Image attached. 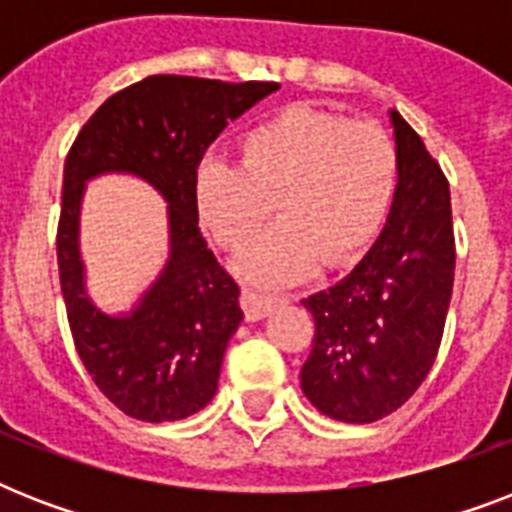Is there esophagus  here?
<instances>
[{
    "label": "esophagus",
    "mask_w": 512,
    "mask_h": 512,
    "mask_svg": "<svg viewBox=\"0 0 512 512\" xmlns=\"http://www.w3.org/2000/svg\"><path fill=\"white\" fill-rule=\"evenodd\" d=\"M241 308H244L247 321H260L276 308V297L255 292V289H244V292H241Z\"/></svg>",
    "instance_id": "34e87169"
}]
</instances>
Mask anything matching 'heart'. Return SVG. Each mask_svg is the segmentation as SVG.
Segmentation results:
<instances>
[{
  "mask_svg": "<svg viewBox=\"0 0 512 512\" xmlns=\"http://www.w3.org/2000/svg\"><path fill=\"white\" fill-rule=\"evenodd\" d=\"M398 156L372 122L289 106L239 140V164L204 162L193 204L217 247L239 252L273 212L276 228L236 260L257 287L308 279L319 263L348 268L372 249L396 199Z\"/></svg>",
  "mask_w": 512,
  "mask_h": 512,
  "instance_id": "b5f03b06",
  "label": "heart"
}]
</instances>
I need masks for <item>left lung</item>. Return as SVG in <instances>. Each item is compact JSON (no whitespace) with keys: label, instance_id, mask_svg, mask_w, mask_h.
Listing matches in <instances>:
<instances>
[{"label":"left lung","instance_id":"left-lung-1","mask_svg":"<svg viewBox=\"0 0 512 512\" xmlns=\"http://www.w3.org/2000/svg\"><path fill=\"white\" fill-rule=\"evenodd\" d=\"M396 199L364 260L335 287L305 297L316 335L300 385L321 414L382 420L428 377L454 284L449 183L417 132L390 111Z\"/></svg>","mask_w":512,"mask_h":512}]
</instances>
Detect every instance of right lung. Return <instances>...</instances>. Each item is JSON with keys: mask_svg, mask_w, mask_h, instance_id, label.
<instances>
[{"mask_svg": "<svg viewBox=\"0 0 512 512\" xmlns=\"http://www.w3.org/2000/svg\"><path fill=\"white\" fill-rule=\"evenodd\" d=\"M276 82L156 74L116 92L90 116L63 167L58 271L76 353L100 393L143 422H175L212 401L225 348L239 329V284L199 231L193 177L209 143ZM122 171L168 201L171 257L130 314L111 317L86 295L78 212L86 180Z\"/></svg>", "mask_w": 512, "mask_h": 512, "instance_id": "add662e5", "label": "right lung"}]
</instances>
